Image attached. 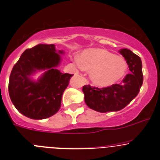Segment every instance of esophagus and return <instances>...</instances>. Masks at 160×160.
I'll return each instance as SVG.
<instances>
[{
	"label": "esophagus",
	"instance_id": "1",
	"mask_svg": "<svg viewBox=\"0 0 160 160\" xmlns=\"http://www.w3.org/2000/svg\"><path fill=\"white\" fill-rule=\"evenodd\" d=\"M85 82H86V83H87V84L88 83V81H87V80H85Z\"/></svg>",
	"mask_w": 160,
	"mask_h": 160
}]
</instances>
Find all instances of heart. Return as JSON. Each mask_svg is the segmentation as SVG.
<instances>
[{"instance_id": "1", "label": "heart", "mask_w": 160, "mask_h": 160, "mask_svg": "<svg viewBox=\"0 0 160 160\" xmlns=\"http://www.w3.org/2000/svg\"><path fill=\"white\" fill-rule=\"evenodd\" d=\"M77 63L83 69L90 72V78L100 87H108L117 83L125 75L127 62L105 49H86L82 53Z\"/></svg>"}]
</instances>
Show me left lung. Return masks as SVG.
Returning <instances> with one entry per match:
<instances>
[{"mask_svg": "<svg viewBox=\"0 0 160 160\" xmlns=\"http://www.w3.org/2000/svg\"><path fill=\"white\" fill-rule=\"evenodd\" d=\"M119 52L123 56L131 72L125 76L121 84H114L110 87L98 88L84 85L85 104L91 109L101 113L118 111L126 107L140 92L143 77L142 62L138 56L128 49Z\"/></svg>", "mask_w": 160, "mask_h": 160, "instance_id": "1", "label": "left lung"}]
</instances>
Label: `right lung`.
Here are the masks:
<instances>
[{
  "instance_id": "add662e5",
  "label": "right lung",
  "mask_w": 160,
  "mask_h": 160,
  "mask_svg": "<svg viewBox=\"0 0 160 160\" xmlns=\"http://www.w3.org/2000/svg\"><path fill=\"white\" fill-rule=\"evenodd\" d=\"M64 52L56 50L54 44H39L23 52L12 69L8 86L11 100L19 112L34 120L58 112L62 96L73 75L56 68ZM41 71L44 73L33 80L32 76Z\"/></svg>"
}]
</instances>
